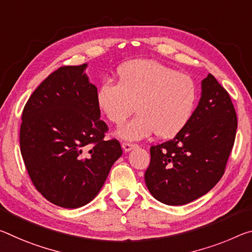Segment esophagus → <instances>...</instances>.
<instances>
[{
    "label": "esophagus",
    "mask_w": 252,
    "mask_h": 252,
    "mask_svg": "<svg viewBox=\"0 0 252 252\" xmlns=\"http://www.w3.org/2000/svg\"><path fill=\"white\" fill-rule=\"evenodd\" d=\"M135 147V143H131V142H123L122 143V148L125 151H130L131 149H133Z\"/></svg>",
    "instance_id": "1"
}]
</instances>
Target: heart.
<instances>
[{
    "label": "heart",
    "mask_w": 252,
    "mask_h": 252,
    "mask_svg": "<svg viewBox=\"0 0 252 252\" xmlns=\"http://www.w3.org/2000/svg\"><path fill=\"white\" fill-rule=\"evenodd\" d=\"M197 99L189 75L156 61L126 63L118 70V84L104 81L96 92L98 110L115 126L125 123L134 105L138 114L118 130L127 140H140L156 132L173 138L185 127Z\"/></svg>",
    "instance_id": "b5f03b06"
}]
</instances>
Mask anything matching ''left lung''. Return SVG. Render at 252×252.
Here are the masks:
<instances>
[{
	"instance_id": "1",
	"label": "left lung",
	"mask_w": 252,
	"mask_h": 252,
	"mask_svg": "<svg viewBox=\"0 0 252 252\" xmlns=\"http://www.w3.org/2000/svg\"><path fill=\"white\" fill-rule=\"evenodd\" d=\"M237 126L229 93L209 74L185 127L150 148L145 181L151 195L163 204L184 205L210 191L224 174Z\"/></svg>"
}]
</instances>
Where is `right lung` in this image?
<instances>
[{"instance_id":"right-lung-1","label":"right lung","mask_w":252,"mask_h":252,"mask_svg":"<svg viewBox=\"0 0 252 252\" xmlns=\"http://www.w3.org/2000/svg\"><path fill=\"white\" fill-rule=\"evenodd\" d=\"M87 63L63 66L31 94L22 112L20 150L28 174L55 205L77 209L101 190L121 157L117 139L96 104V86L84 73Z\"/></svg>"}]
</instances>
